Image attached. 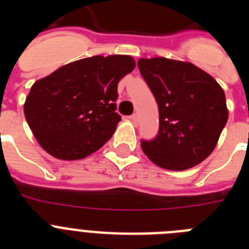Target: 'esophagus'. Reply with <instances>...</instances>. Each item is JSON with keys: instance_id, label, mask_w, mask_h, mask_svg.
Returning <instances> with one entry per match:
<instances>
[{"instance_id": "obj_1", "label": "esophagus", "mask_w": 249, "mask_h": 249, "mask_svg": "<svg viewBox=\"0 0 249 249\" xmlns=\"http://www.w3.org/2000/svg\"><path fill=\"white\" fill-rule=\"evenodd\" d=\"M129 120H131L132 122L135 123V124H137L138 120H140V118H138V114H132L131 117H129Z\"/></svg>"}]
</instances>
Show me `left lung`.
<instances>
[{
  "mask_svg": "<svg viewBox=\"0 0 249 249\" xmlns=\"http://www.w3.org/2000/svg\"><path fill=\"white\" fill-rule=\"evenodd\" d=\"M138 68L160 112L157 137L141 142L146 156L171 171L199 164L212 153L227 123L223 89L191 62L164 57L140 58Z\"/></svg>",
  "mask_w": 249,
  "mask_h": 249,
  "instance_id": "1",
  "label": "left lung"
}]
</instances>
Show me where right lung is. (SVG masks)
I'll return each mask as SVG.
<instances>
[{
    "mask_svg": "<svg viewBox=\"0 0 249 249\" xmlns=\"http://www.w3.org/2000/svg\"><path fill=\"white\" fill-rule=\"evenodd\" d=\"M136 67L126 54L93 56L59 67L36 81L23 111L39 146L63 160H81L112 137L117 86Z\"/></svg>",
    "mask_w": 249,
    "mask_h": 249,
    "instance_id": "1",
    "label": "right lung"
}]
</instances>
